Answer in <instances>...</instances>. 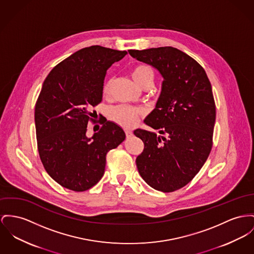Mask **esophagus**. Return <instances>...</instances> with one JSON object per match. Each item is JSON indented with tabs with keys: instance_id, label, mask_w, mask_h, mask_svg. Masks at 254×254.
<instances>
[{
	"instance_id": "1",
	"label": "esophagus",
	"mask_w": 254,
	"mask_h": 254,
	"mask_svg": "<svg viewBox=\"0 0 254 254\" xmlns=\"http://www.w3.org/2000/svg\"><path fill=\"white\" fill-rule=\"evenodd\" d=\"M125 135H126L127 138H129V137H131V136L133 135V132H131V131H129V130H126V131H125Z\"/></svg>"
}]
</instances>
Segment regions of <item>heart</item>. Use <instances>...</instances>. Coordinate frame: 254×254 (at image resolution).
I'll use <instances>...</instances> for the list:
<instances>
[{
  "mask_svg": "<svg viewBox=\"0 0 254 254\" xmlns=\"http://www.w3.org/2000/svg\"><path fill=\"white\" fill-rule=\"evenodd\" d=\"M132 77L135 83L144 89H148L153 85L155 80V73L152 67L147 64H137L131 71ZM113 79H107L102 86V94L108 97L112 90ZM145 112L140 108H133L128 106H119L111 110L110 118L117 124L124 128H132L144 116Z\"/></svg>",
  "mask_w": 254,
  "mask_h": 254,
  "instance_id": "b5f03b06",
  "label": "heart"
}]
</instances>
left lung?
Instances as JSON below:
<instances>
[{"label":"left lung","mask_w":254,"mask_h":254,"mask_svg":"<svg viewBox=\"0 0 254 254\" xmlns=\"http://www.w3.org/2000/svg\"><path fill=\"white\" fill-rule=\"evenodd\" d=\"M139 62L157 68L164 81L156 108L144 123L156 132L136 129L144 143L135 164L142 179L164 192L190 183L213 146L216 104L202 66L173 47L130 50Z\"/></svg>","instance_id":"left-lung-1"}]
</instances>
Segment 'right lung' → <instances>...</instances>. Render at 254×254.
Returning a JSON list of instances; mask_svg holds the SVG:
<instances>
[{
	"label": "right lung",
	"instance_id": "obj_1",
	"mask_svg": "<svg viewBox=\"0 0 254 254\" xmlns=\"http://www.w3.org/2000/svg\"><path fill=\"white\" fill-rule=\"evenodd\" d=\"M99 45L72 54L46 77L34 110L37 149L47 173L61 186L84 191L96 185L106 167V155L125 139L118 124L101 122L91 137L86 127L102 101L108 68L125 57Z\"/></svg>",
	"mask_w": 254,
	"mask_h": 254
}]
</instances>
